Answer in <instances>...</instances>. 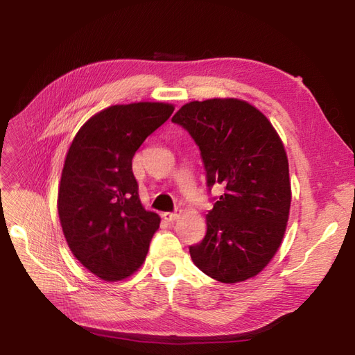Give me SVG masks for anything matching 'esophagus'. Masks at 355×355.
Wrapping results in <instances>:
<instances>
[{"label": "esophagus", "instance_id": "1", "mask_svg": "<svg viewBox=\"0 0 355 355\" xmlns=\"http://www.w3.org/2000/svg\"><path fill=\"white\" fill-rule=\"evenodd\" d=\"M179 216H180V214L178 211H166V213H163V218L167 222H173V220L179 219Z\"/></svg>", "mask_w": 355, "mask_h": 355}]
</instances>
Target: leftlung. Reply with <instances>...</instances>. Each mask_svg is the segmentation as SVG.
Returning a JSON list of instances; mask_svg holds the SVG:
<instances>
[{"label":"left lung","instance_id":"obj_1","mask_svg":"<svg viewBox=\"0 0 355 355\" xmlns=\"http://www.w3.org/2000/svg\"><path fill=\"white\" fill-rule=\"evenodd\" d=\"M194 139L209 192H225L207 213V232L189 245L200 270L220 283L259 274L282 244L288 219V161L268 118L239 99L189 102L171 118Z\"/></svg>","mask_w":355,"mask_h":355}]
</instances>
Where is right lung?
<instances>
[{
    "label": "right lung",
    "mask_w": 355,
    "mask_h": 355,
    "mask_svg": "<svg viewBox=\"0 0 355 355\" xmlns=\"http://www.w3.org/2000/svg\"><path fill=\"white\" fill-rule=\"evenodd\" d=\"M173 105H114L85 123L67 154L58 210L71 252L106 282L132 275L145 261L159 216L144 209L132 159Z\"/></svg>",
    "instance_id": "add662e5"
}]
</instances>
